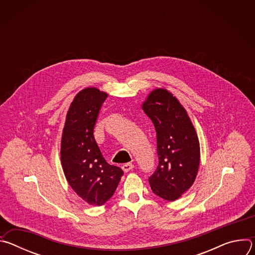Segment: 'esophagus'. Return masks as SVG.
<instances>
[{
    "mask_svg": "<svg viewBox=\"0 0 255 255\" xmlns=\"http://www.w3.org/2000/svg\"><path fill=\"white\" fill-rule=\"evenodd\" d=\"M134 168V164H132V163H125V164H123L122 165V169L125 171V172H128V171H130V170H132Z\"/></svg>",
    "mask_w": 255,
    "mask_h": 255,
    "instance_id": "obj_1",
    "label": "esophagus"
}]
</instances>
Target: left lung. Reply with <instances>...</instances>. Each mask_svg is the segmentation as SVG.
Instances as JSON below:
<instances>
[{
	"label": "left lung",
	"instance_id": "obj_1",
	"mask_svg": "<svg viewBox=\"0 0 255 255\" xmlns=\"http://www.w3.org/2000/svg\"><path fill=\"white\" fill-rule=\"evenodd\" d=\"M142 110L156 131L158 165L148 178L152 192L172 202L187 192L200 165V143L186 109L165 89H155Z\"/></svg>",
	"mask_w": 255,
	"mask_h": 255
}]
</instances>
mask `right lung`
<instances>
[{
	"label": "right lung",
	"instance_id": "obj_1",
	"mask_svg": "<svg viewBox=\"0 0 255 255\" xmlns=\"http://www.w3.org/2000/svg\"><path fill=\"white\" fill-rule=\"evenodd\" d=\"M108 94L97 88L82 90L71 102L62 131L60 158L67 183L92 206L110 199L123 170L109 164L94 137V127Z\"/></svg>",
	"mask_w": 255,
	"mask_h": 255
}]
</instances>
